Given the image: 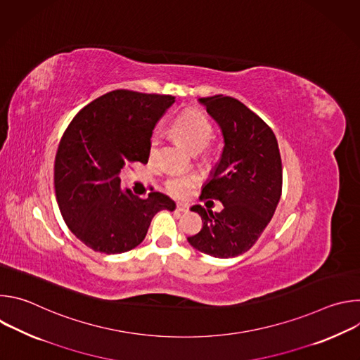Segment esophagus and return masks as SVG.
<instances>
[{
	"label": "esophagus",
	"mask_w": 360,
	"mask_h": 360,
	"mask_svg": "<svg viewBox=\"0 0 360 360\" xmlns=\"http://www.w3.org/2000/svg\"><path fill=\"white\" fill-rule=\"evenodd\" d=\"M175 211H176V212H186V211H188V207H186V205H184V203H176Z\"/></svg>",
	"instance_id": "obj_1"
}]
</instances>
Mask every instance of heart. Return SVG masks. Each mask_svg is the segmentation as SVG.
<instances>
[{
	"label": "heart",
	"instance_id": "heart-1",
	"mask_svg": "<svg viewBox=\"0 0 360 360\" xmlns=\"http://www.w3.org/2000/svg\"><path fill=\"white\" fill-rule=\"evenodd\" d=\"M171 131L179 138L191 150L199 152L212 139V125L210 120L200 111L189 108L182 111L172 122ZM158 139L152 138L149 143L150 157L155 155ZM199 182V176L195 174H172L165 181V189L172 196H186Z\"/></svg>",
	"mask_w": 360,
	"mask_h": 360
}]
</instances>
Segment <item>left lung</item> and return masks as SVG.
Wrapping results in <instances>:
<instances>
[{
    "label": "left lung",
    "mask_w": 360,
    "mask_h": 360,
    "mask_svg": "<svg viewBox=\"0 0 360 360\" xmlns=\"http://www.w3.org/2000/svg\"><path fill=\"white\" fill-rule=\"evenodd\" d=\"M199 101L219 124L225 141L221 161L199 199L221 200L224 210L192 207L203 225L188 242L215 258H233L255 245L275 214L282 193L281 152L271 127L240 101L224 95Z\"/></svg>",
    "instance_id": "obj_1"
}]
</instances>
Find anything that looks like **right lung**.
<instances>
[{"label":"right lung","mask_w":360,"mask_h":360,"mask_svg":"<svg viewBox=\"0 0 360 360\" xmlns=\"http://www.w3.org/2000/svg\"><path fill=\"white\" fill-rule=\"evenodd\" d=\"M175 102L172 95L117 89L84 107L65 129L56 155L54 186L71 232L101 253L138 246L152 218L175 202L161 192L148 198L121 188L125 165L146 164L152 131Z\"/></svg>","instance_id":"obj_1"}]
</instances>
